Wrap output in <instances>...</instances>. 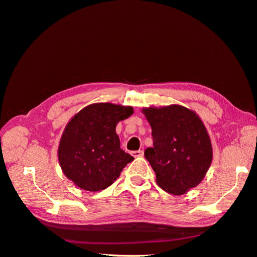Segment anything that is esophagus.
<instances>
[{
  "label": "esophagus",
  "instance_id": "obj_1",
  "mask_svg": "<svg viewBox=\"0 0 257 257\" xmlns=\"http://www.w3.org/2000/svg\"><path fill=\"white\" fill-rule=\"evenodd\" d=\"M132 154H133L134 158H142V157H144V151L143 150H138V151L132 152Z\"/></svg>",
  "mask_w": 257,
  "mask_h": 257
}]
</instances>
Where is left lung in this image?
Wrapping results in <instances>:
<instances>
[{
  "label": "left lung",
  "mask_w": 257,
  "mask_h": 257,
  "mask_svg": "<svg viewBox=\"0 0 257 257\" xmlns=\"http://www.w3.org/2000/svg\"><path fill=\"white\" fill-rule=\"evenodd\" d=\"M152 128L153 147L145 150L158 185L183 195L205 178L212 162V145L198 114L181 105L142 109Z\"/></svg>",
  "instance_id": "8db88e82"
}]
</instances>
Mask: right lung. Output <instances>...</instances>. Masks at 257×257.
<instances>
[{"label":"right lung","instance_id":"1","mask_svg":"<svg viewBox=\"0 0 257 257\" xmlns=\"http://www.w3.org/2000/svg\"><path fill=\"white\" fill-rule=\"evenodd\" d=\"M131 106L95 103L77 112L62 133L58 159L62 172L78 188L97 192L119 178L134 160L120 148L115 126L133 114Z\"/></svg>","mask_w":257,"mask_h":257}]
</instances>
